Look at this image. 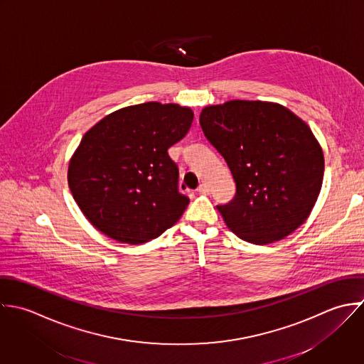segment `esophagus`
<instances>
[{"mask_svg":"<svg viewBox=\"0 0 364 364\" xmlns=\"http://www.w3.org/2000/svg\"><path fill=\"white\" fill-rule=\"evenodd\" d=\"M198 192L202 195H209V186L206 183H200L198 188Z\"/></svg>","mask_w":364,"mask_h":364,"instance_id":"esophagus-1","label":"esophagus"}]
</instances>
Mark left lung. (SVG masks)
I'll use <instances>...</instances> for the list:
<instances>
[{
  "label": "left lung",
  "instance_id": "8db88e82",
  "mask_svg": "<svg viewBox=\"0 0 364 364\" xmlns=\"http://www.w3.org/2000/svg\"><path fill=\"white\" fill-rule=\"evenodd\" d=\"M199 122L236 182L235 198L218 205L228 228L259 245L295 232L323 181V152L311 128L279 105L245 100L209 106Z\"/></svg>",
  "mask_w": 364,
  "mask_h": 364
}]
</instances>
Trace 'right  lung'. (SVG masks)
I'll return each instance as SVG.
<instances>
[{
  "mask_svg": "<svg viewBox=\"0 0 364 364\" xmlns=\"http://www.w3.org/2000/svg\"><path fill=\"white\" fill-rule=\"evenodd\" d=\"M193 113L148 102L120 109L90 128L69 164L70 192L87 220L120 242L141 244L172 228L189 205L168 148Z\"/></svg>",
  "mask_w": 364,
  "mask_h": 364,
  "instance_id": "obj_1",
  "label": "right lung"
}]
</instances>
